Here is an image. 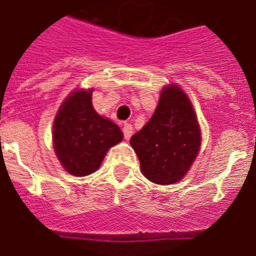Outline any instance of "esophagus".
<instances>
[{"instance_id":"esophagus-1","label":"esophagus","mask_w":256,"mask_h":256,"mask_svg":"<svg viewBox=\"0 0 256 256\" xmlns=\"http://www.w3.org/2000/svg\"><path fill=\"white\" fill-rule=\"evenodd\" d=\"M132 135V126L130 124H125L124 125V136H125L126 140H128Z\"/></svg>"}]
</instances>
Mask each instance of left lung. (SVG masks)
Returning <instances> with one entry per match:
<instances>
[{
    "instance_id": "obj_1",
    "label": "left lung",
    "mask_w": 256,
    "mask_h": 256,
    "mask_svg": "<svg viewBox=\"0 0 256 256\" xmlns=\"http://www.w3.org/2000/svg\"><path fill=\"white\" fill-rule=\"evenodd\" d=\"M130 144L148 180L166 186L186 176L198 156L201 130L190 99L178 84L162 88L154 113Z\"/></svg>"
}]
</instances>
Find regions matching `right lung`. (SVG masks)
I'll return each mask as SVG.
<instances>
[{
    "instance_id": "add662e5",
    "label": "right lung",
    "mask_w": 256,
    "mask_h": 256,
    "mask_svg": "<svg viewBox=\"0 0 256 256\" xmlns=\"http://www.w3.org/2000/svg\"><path fill=\"white\" fill-rule=\"evenodd\" d=\"M94 88H76L64 99L52 125L55 154L66 172L86 176L100 168L106 152L124 139L121 128L92 106Z\"/></svg>"
}]
</instances>
